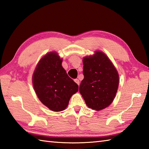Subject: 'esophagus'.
Masks as SVG:
<instances>
[{
  "instance_id": "1",
  "label": "esophagus",
  "mask_w": 149,
  "mask_h": 149,
  "mask_svg": "<svg viewBox=\"0 0 149 149\" xmlns=\"http://www.w3.org/2000/svg\"><path fill=\"white\" fill-rule=\"evenodd\" d=\"M74 81H75V82L76 83L78 84V85H79V80L77 79H75V80H74Z\"/></svg>"
}]
</instances>
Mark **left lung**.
I'll list each match as a JSON object with an SVG mask.
<instances>
[{
    "instance_id": "1",
    "label": "left lung",
    "mask_w": 149,
    "mask_h": 149,
    "mask_svg": "<svg viewBox=\"0 0 149 149\" xmlns=\"http://www.w3.org/2000/svg\"><path fill=\"white\" fill-rule=\"evenodd\" d=\"M84 79L79 92L90 109L100 111L111 104L118 92L119 77L117 69L107 55L96 50L83 58Z\"/></svg>"
}]
</instances>
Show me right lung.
I'll use <instances>...</instances> for the list:
<instances>
[{"label":"right lung","mask_w":149,"mask_h":149,"mask_svg":"<svg viewBox=\"0 0 149 149\" xmlns=\"http://www.w3.org/2000/svg\"><path fill=\"white\" fill-rule=\"evenodd\" d=\"M63 59L56 52H49L40 58L32 75L33 88L40 101L54 112L68 107L79 86L62 66Z\"/></svg>","instance_id":"1"}]
</instances>
